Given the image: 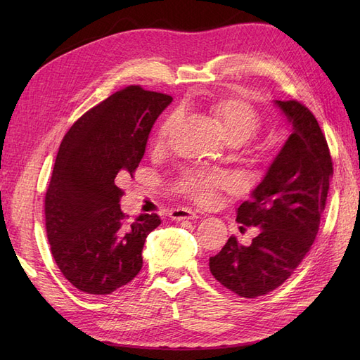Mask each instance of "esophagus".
I'll return each instance as SVG.
<instances>
[{
    "label": "esophagus",
    "instance_id": "34e87169",
    "mask_svg": "<svg viewBox=\"0 0 360 360\" xmlns=\"http://www.w3.org/2000/svg\"><path fill=\"white\" fill-rule=\"evenodd\" d=\"M171 219H176V221H183V219H198V214L192 212V210H188V209H177V210H172L171 213Z\"/></svg>",
    "mask_w": 360,
    "mask_h": 360
}]
</instances>
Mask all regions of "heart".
<instances>
[{"mask_svg":"<svg viewBox=\"0 0 360 360\" xmlns=\"http://www.w3.org/2000/svg\"><path fill=\"white\" fill-rule=\"evenodd\" d=\"M205 111L217 126L228 144L240 146L252 138L259 129V117L254 106L240 97L222 96L205 103ZM177 123V114L168 115L159 124L155 134V144L162 146L168 139ZM228 186V180L217 174H192L181 181V191L200 204L214 201L219 189Z\"/></svg>","mask_w":360,"mask_h":360,"instance_id":"b5f03b06","label":"heart"}]
</instances>
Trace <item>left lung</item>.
<instances>
[{
    "label": "left lung",
    "instance_id": "1",
    "mask_svg": "<svg viewBox=\"0 0 360 360\" xmlns=\"http://www.w3.org/2000/svg\"><path fill=\"white\" fill-rule=\"evenodd\" d=\"M275 105L292 132L236 219L240 230L257 226L258 236L248 246L230 237L209 259L216 281L248 299L284 284L309 252L333 176L329 147L312 112L296 101Z\"/></svg>",
    "mask_w": 360,
    "mask_h": 360
}]
</instances>
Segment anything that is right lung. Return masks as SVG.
Returning <instances> with one entry per match:
<instances>
[{
  "label": "right lung",
  "mask_w": 360,
  "mask_h": 360,
  "mask_svg": "<svg viewBox=\"0 0 360 360\" xmlns=\"http://www.w3.org/2000/svg\"><path fill=\"white\" fill-rule=\"evenodd\" d=\"M172 97L126 86L86 111L64 135L45 197L53 259L73 287L111 294L143 267L147 236L158 214L127 222L115 179L132 176L148 135Z\"/></svg>",
  "instance_id": "obj_1"
}]
</instances>
